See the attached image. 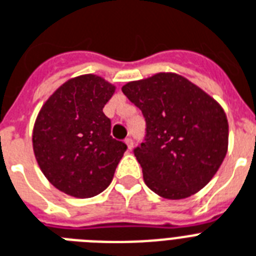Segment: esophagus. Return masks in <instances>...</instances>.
Returning a JSON list of instances; mask_svg holds the SVG:
<instances>
[{"label":"esophagus","instance_id":"34e87169","mask_svg":"<svg viewBox=\"0 0 256 256\" xmlns=\"http://www.w3.org/2000/svg\"><path fill=\"white\" fill-rule=\"evenodd\" d=\"M124 144H128V150H132V148H134V142H132V138H126V140H124Z\"/></svg>","mask_w":256,"mask_h":256}]
</instances>
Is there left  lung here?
Segmentation results:
<instances>
[{
    "instance_id": "8db88e82",
    "label": "left lung",
    "mask_w": 256,
    "mask_h": 256,
    "mask_svg": "<svg viewBox=\"0 0 256 256\" xmlns=\"http://www.w3.org/2000/svg\"><path fill=\"white\" fill-rule=\"evenodd\" d=\"M122 92L146 120V142L134 150L150 190L184 199L216 174L228 148L223 108L176 73L128 82Z\"/></svg>"
}]
</instances>
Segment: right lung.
I'll return each instance as SVG.
<instances>
[{
	"label": "right lung",
	"instance_id": "1",
	"mask_svg": "<svg viewBox=\"0 0 256 256\" xmlns=\"http://www.w3.org/2000/svg\"><path fill=\"white\" fill-rule=\"evenodd\" d=\"M116 86L96 74L62 84L42 104L33 128V152L46 179L74 198H92L112 183L128 146L110 136L104 114Z\"/></svg>",
	"mask_w": 256,
	"mask_h": 256
}]
</instances>
